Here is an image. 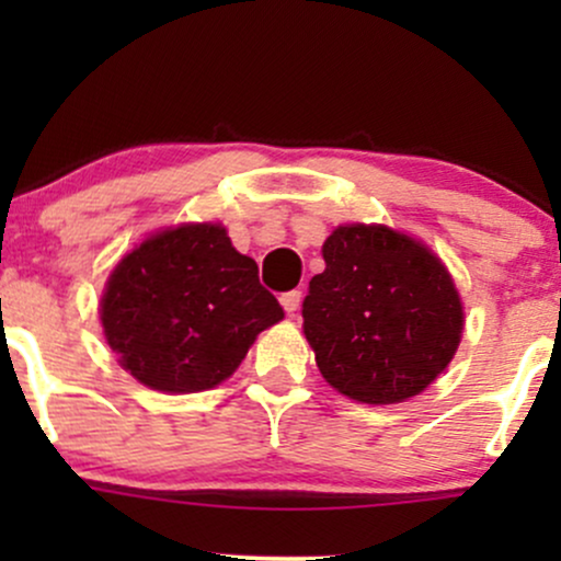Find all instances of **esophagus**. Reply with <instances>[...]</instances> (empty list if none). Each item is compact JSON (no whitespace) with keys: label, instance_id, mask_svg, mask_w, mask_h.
Wrapping results in <instances>:
<instances>
[{"label":"esophagus","instance_id":"esophagus-1","mask_svg":"<svg viewBox=\"0 0 561 561\" xmlns=\"http://www.w3.org/2000/svg\"><path fill=\"white\" fill-rule=\"evenodd\" d=\"M282 306H285V311L289 313V317H293V313L295 311H298V308H300V300H302V293H300V289H289V293H285V295H282Z\"/></svg>","mask_w":561,"mask_h":561}]
</instances>
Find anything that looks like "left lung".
I'll list each match as a JSON object with an SVG mask.
<instances>
[{
  "label": "left lung",
  "instance_id": "8db88e82",
  "mask_svg": "<svg viewBox=\"0 0 561 561\" xmlns=\"http://www.w3.org/2000/svg\"><path fill=\"white\" fill-rule=\"evenodd\" d=\"M327 268L308 282L302 332L321 377L358 403L414 398L454 358L465 308L427 244L382 224L327 237Z\"/></svg>",
  "mask_w": 561,
  "mask_h": 561
}]
</instances>
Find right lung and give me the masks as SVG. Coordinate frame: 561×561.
Listing matches in <instances>:
<instances>
[{"label":"right lung","mask_w":561,"mask_h":561,"mask_svg":"<svg viewBox=\"0 0 561 561\" xmlns=\"http://www.w3.org/2000/svg\"><path fill=\"white\" fill-rule=\"evenodd\" d=\"M100 319L134 379L160 392H199L234 375L285 311L221 224H182L118 261Z\"/></svg>","instance_id":"obj_1"}]
</instances>
